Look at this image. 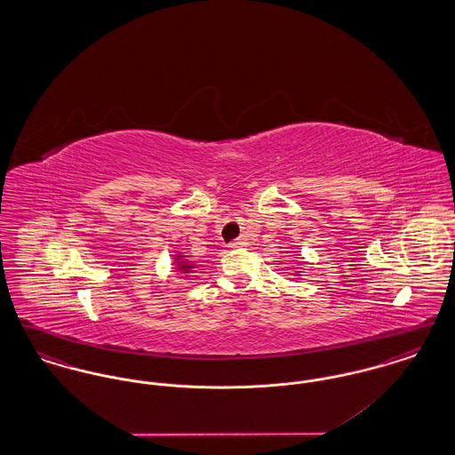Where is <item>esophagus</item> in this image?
<instances>
[{
    "mask_svg": "<svg viewBox=\"0 0 455 455\" xmlns=\"http://www.w3.org/2000/svg\"><path fill=\"white\" fill-rule=\"evenodd\" d=\"M245 245H247V242L242 240V238H237V240H234L232 243H228L230 249H240V247H245Z\"/></svg>",
    "mask_w": 455,
    "mask_h": 455,
    "instance_id": "34e87169",
    "label": "esophagus"
}]
</instances>
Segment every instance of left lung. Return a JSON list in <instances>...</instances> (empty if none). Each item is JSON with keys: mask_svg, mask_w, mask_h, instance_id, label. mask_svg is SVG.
Returning <instances> with one entry per match:
<instances>
[{"mask_svg": "<svg viewBox=\"0 0 455 455\" xmlns=\"http://www.w3.org/2000/svg\"><path fill=\"white\" fill-rule=\"evenodd\" d=\"M299 276H300V275H299Z\"/></svg>", "mask_w": 455, "mask_h": 455, "instance_id": "left-lung-1", "label": "left lung"}]
</instances>
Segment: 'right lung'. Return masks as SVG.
Returning <instances> with one entry per match:
<instances>
[{
	"mask_svg": "<svg viewBox=\"0 0 455 455\" xmlns=\"http://www.w3.org/2000/svg\"><path fill=\"white\" fill-rule=\"evenodd\" d=\"M175 266H177L175 269H179L180 273H191L196 267L195 262L184 259V256L180 252L175 256Z\"/></svg>",
	"mask_w": 455,
	"mask_h": 455,
	"instance_id": "1",
	"label": "right lung"
}]
</instances>
